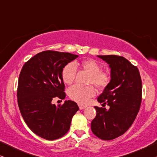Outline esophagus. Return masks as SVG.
Here are the masks:
<instances>
[{"label": "esophagus", "instance_id": "esophagus-1", "mask_svg": "<svg viewBox=\"0 0 157 157\" xmlns=\"http://www.w3.org/2000/svg\"><path fill=\"white\" fill-rule=\"evenodd\" d=\"M78 107H79V109H81V110H82V109H84L86 108V106H83V105H81V104H78Z\"/></svg>", "mask_w": 157, "mask_h": 157}]
</instances>
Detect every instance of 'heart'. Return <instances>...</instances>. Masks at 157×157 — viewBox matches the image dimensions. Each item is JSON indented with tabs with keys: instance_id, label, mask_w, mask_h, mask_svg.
<instances>
[{
	"instance_id": "1",
	"label": "heart",
	"mask_w": 157,
	"mask_h": 157,
	"mask_svg": "<svg viewBox=\"0 0 157 157\" xmlns=\"http://www.w3.org/2000/svg\"><path fill=\"white\" fill-rule=\"evenodd\" d=\"M80 66L82 69L90 75L89 83L93 84L98 89H104L108 85L110 76L107 73L101 71V67L94 60L88 59L81 61L80 63H69L64 66L61 72L62 79L66 84L70 85L74 82L76 74V68ZM68 96L72 100L79 104H86L90 98L95 95V89L91 86L81 87L74 86L68 89Z\"/></svg>"
}]
</instances>
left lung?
<instances>
[{"label": "left lung", "mask_w": 157, "mask_h": 157, "mask_svg": "<svg viewBox=\"0 0 157 157\" xmlns=\"http://www.w3.org/2000/svg\"><path fill=\"white\" fill-rule=\"evenodd\" d=\"M110 68L111 80L97 100L109 109L94 106L96 116L91 131L103 140H111L124 134L136 119L141 102V83L138 68L127 59L115 55L97 56Z\"/></svg>", "instance_id": "obj_1"}]
</instances>
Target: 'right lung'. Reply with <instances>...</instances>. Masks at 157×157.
<instances>
[{"label":"right lung","instance_id":"right-lung-1","mask_svg":"<svg viewBox=\"0 0 157 157\" xmlns=\"http://www.w3.org/2000/svg\"><path fill=\"white\" fill-rule=\"evenodd\" d=\"M78 57L69 53L43 51L32 57L21 69L17 91L19 109L30 129L46 140L64 136L79 109L76 103L70 100L61 106L52 104L56 96L65 98L62 70Z\"/></svg>","mask_w":157,"mask_h":157}]
</instances>
